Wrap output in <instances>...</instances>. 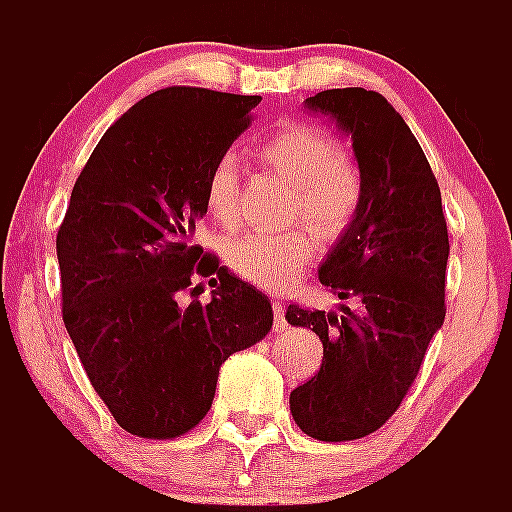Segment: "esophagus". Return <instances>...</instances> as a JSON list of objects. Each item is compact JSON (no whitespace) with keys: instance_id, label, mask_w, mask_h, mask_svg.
I'll return each mask as SVG.
<instances>
[{"instance_id":"1","label":"esophagus","mask_w":512,"mask_h":512,"mask_svg":"<svg viewBox=\"0 0 512 512\" xmlns=\"http://www.w3.org/2000/svg\"><path fill=\"white\" fill-rule=\"evenodd\" d=\"M271 307H274V320H277V330H282L284 325H287V320H284V312H287V307H284L282 300H274V302H271Z\"/></svg>"}]
</instances>
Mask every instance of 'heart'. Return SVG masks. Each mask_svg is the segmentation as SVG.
I'll return each instance as SVG.
<instances>
[{
	"instance_id": "b5f03b06",
	"label": "heart",
	"mask_w": 512,
	"mask_h": 512,
	"mask_svg": "<svg viewBox=\"0 0 512 512\" xmlns=\"http://www.w3.org/2000/svg\"><path fill=\"white\" fill-rule=\"evenodd\" d=\"M259 156L297 184L295 217L323 235H338L361 205V176L343 156L338 138L312 125L289 122L259 143ZM205 207L220 228L241 220V164L235 153H220L205 176ZM318 243L310 230L282 235L248 233L233 238L225 261L235 277L261 289H284L315 259Z\"/></svg>"
}]
</instances>
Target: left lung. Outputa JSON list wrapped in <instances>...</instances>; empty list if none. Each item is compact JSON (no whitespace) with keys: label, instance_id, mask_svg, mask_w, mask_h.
<instances>
[{"label":"left lung","instance_id":"8db88e82","mask_svg":"<svg viewBox=\"0 0 512 512\" xmlns=\"http://www.w3.org/2000/svg\"><path fill=\"white\" fill-rule=\"evenodd\" d=\"M354 140L361 205L320 266L343 315L287 307V323L323 341L320 372L289 395L292 418L318 441L379 431L408 395L446 318L449 230L441 189L400 112L379 92L325 89L307 99Z\"/></svg>","mask_w":512,"mask_h":512}]
</instances>
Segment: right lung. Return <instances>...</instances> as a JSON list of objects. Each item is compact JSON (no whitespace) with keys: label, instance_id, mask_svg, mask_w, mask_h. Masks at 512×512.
<instances>
[{"label":"right lung","instance_id":"obj_1","mask_svg":"<svg viewBox=\"0 0 512 512\" xmlns=\"http://www.w3.org/2000/svg\"><path fill=\"white\" fill-rule=\"evenodd\" d=\"M259 102L158 89L102 135L74 184L56 235L63 323L94 392L133 436L192 431L220 364L271 330L269 297L192 241L207 171ZM197 276L211 277L213 300L182 308L175 297Z\"/></svg>","mask_w":512,"mask_h":512}]
</instances>
